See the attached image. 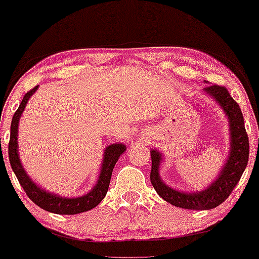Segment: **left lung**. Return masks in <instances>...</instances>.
Masks as SVG:
<instances>
[{
    "label": "left lung",
    "mask_w": 259,
    "mask_h": 259,
    "mask_svg": "<svg viewBox=\"0 0 259 259\" xmlns=\"http://www.w3.org/2000/svg\"><path fill=\"white\" fill-rule=\"evenodd\" d=\"M204 91L221 105L224 112L227 113L229 124H230V156L224 168L222 169L218 179L208 189L201 192L186 194V192L177 191L171 187H168L160 180L158 168L162 158L156 150L151 151L152 168H151L150 179L154 190L164 201L169 202L173 206L185 208V209H212L222 204L230 196L235 186L241 179V175L248 162V136L245 129L242 112L237 102L230 96L225 86L214 84L207 86Z\"/></svg>",
    "instance_id": "8db88e82"
}]
</instances>
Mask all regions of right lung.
<instances>
[{
  "label": "right lung",
  "instance_id": "right-lung-1",
  "mask_svg": "<svg viewBox=\"0 0 259 259\" xmlns=\"http://www.w3.org/2000/svg\"><path fill=\"white\" fill-rule=\"evenodd\" d=\"M36 89L37 86H35L30 91L26 92L19 108L17 109L13 118H12L10 144H8V157H10L11 167L28 197L35 204H37L38 207L47 210V212L56 213V214H78V213L90 210L105 198L107 191H108L113 168H114L120 154L125 151V146L121 144H113L106 148L99 181L88 195L75 198H64L44 191L36 184L32 183L30 178L26 175L19 160V156H18V123H19L20 115H22L26 103H28V100L36 91Z\"/></svg>",
  "mask_w": 259,
  "mask_h": 259
}]
</instances>
